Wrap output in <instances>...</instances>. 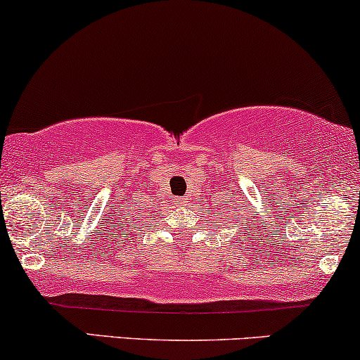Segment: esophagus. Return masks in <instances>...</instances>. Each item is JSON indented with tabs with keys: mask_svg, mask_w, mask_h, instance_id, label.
I'll return each instance as SVG.
<instances>
[{
	"mask_svg": "<svg viewBox=\"0 0 360 360\" xmlns=\"http://www.w3.org/2000/svg\"><path fill=\"white\" fill-rule=\"evenodd\" d=\"M180 203H181V205H185V203H187V198H180V200H179Z\"/></svg>",
	"mask_w": 360,
	"mask_h": 360,
	"instance_id": "34e87169",
	"label": "esophagus"
}]
</instances>
